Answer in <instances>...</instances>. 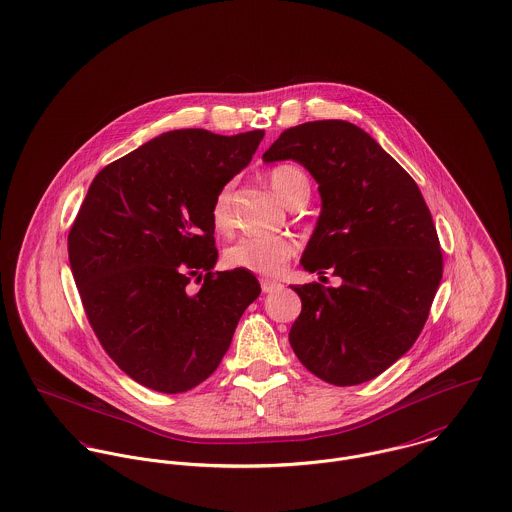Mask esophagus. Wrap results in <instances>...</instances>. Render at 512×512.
<instances>
[{
	"mask_svg": "<svg viewBox=\"0 0 512 512\" xmlns=\"http://www.w3.org/2000/svg\"><path fill=\"white\" fill-rule=\"evenodd\" d=\"M261 288H263V292H275V290H281L283 288V284L277 283V281H269V279H265V281H261Z\"/></svg>",
	"mask_w": 512,
	"mask_h": 512,
	"instance_id": "esophagus-1",
	"label": "esophagus"
}]
</instances>
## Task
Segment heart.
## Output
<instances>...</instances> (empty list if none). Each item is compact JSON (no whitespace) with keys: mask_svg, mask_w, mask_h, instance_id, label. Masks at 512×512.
<instances>
[{"mask_svg":"<svg viewBox=\"0 0 512 512\" xmlns=\"http://www.w3.org/2000/svg\"><path fill=\"white\" fill-rule=\"evenodd\" d=\"M269 182L275 194L284 204L292 206L300 198H308L310 180L308 174L294 165H279L269 172ZM210 218L214 228L228 233L233 226L231 216V184H224L210 208ZM296 255V241L292 237H239L224 251V261L231 269H243L255 275L275 277L284 269V265Z\"/></svg>","mask_w":512,"mask_h":512,"instance_id":"heart-1","label":"heart"}]
</instances>
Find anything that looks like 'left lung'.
<instances>
[{
	"label": "left lung",
	"mask_w": 512,
	"mask_h": 512,
	"mask_svg": "<svg viewBox=\"0 0 512 512\" xmlns=\"http://www.w3.org/2000/svg\"><path fill=\"white\" fill-rule=\"evenodd\" d=\"M292 159L318 182L322 212L300 265L338 288L292 284L302 312L288 340L300 363L338 387L375 379L420 336L444 257L412 176L361 127L322 119L290 127L263 161Z\"/></svg>",
	"instance_id": "obj_1"
}]
</instances>
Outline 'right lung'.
<instances>
[{
    "label": "right lung",
    "instance_id": "right-lung-1",
    "mask_svg": "<svg viewBox=\"0 0 512 512\" xmlns=\"http://www.w3.org/2000/svg\"><path fill=\"white\" fill-rule=\"evenodd\" d=\"M265 131L163 133L104 167L68 233V259L96 338L139 385L176 395L206 381L261 294L218 261L210 208ZM205 283L190 293L194 277Z\"/></svg>",
    "mask_w": 512,
    "mask_h": 512
}]
</instances>
